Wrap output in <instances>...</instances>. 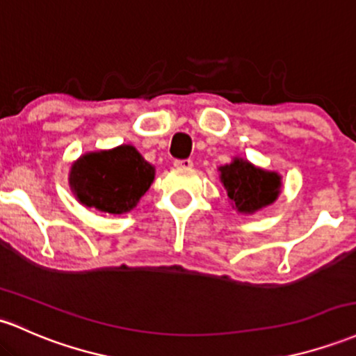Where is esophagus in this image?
Wrapping results in <instances>:
<instances>
[{
	"instance_id": "34e87169",
	"label": "esophagus",
	"mask_w": 356,
	"mask_h": 356,
	"mask_svg": "<svg viewBox=\"0 0 356 356\" xmlns=\"http://www.w3.org/2000/svg\"><path fill=\"white\" fill-rule=\"evenodd\" d=\"M174 165H175V167H179V169H191V167H193V160H189V159H184V160H175Z\"/></svg>"
}]
</instances>
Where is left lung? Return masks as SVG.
<instances>
[{
  "mask_svg": "<svg viewBox=\"0 0 356 356\" xmlns=\"http://www.w3.org/2000/svg\"><path fill=\"white\" fill-rule=\"evenodd\" d=\"M218 170L229 201L238 213L252 214L279 197L282 177L277 172L260 169L240 157H235L232 163L221 165Z\"/></svg>",
  "mask_w": 356,
  "mask_h": 356,
  "instance_id": "left-lung-1",
  "label": "left lung"
}]
</instances>
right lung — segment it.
I'll use <instances>...</instances> for the list:
<instances>
[{
    "mask_svg": "<svg viewBox=\"0 0 356 356\" xmlns=\"http://www.w3.org/2000/svg\"><path fill=\"white\" fill-rule=\"evenodd\" d=\"M154 177V165L135 147L120 145L77 159L70 167L69 184L81 204L123 214L138 204Z\"/></svg>",
    "mask_w": 356,
    "mask_h": 356,
    "instance_id": "add662e5",
    "label": "right lung"
}]
</instances>
